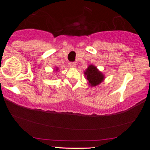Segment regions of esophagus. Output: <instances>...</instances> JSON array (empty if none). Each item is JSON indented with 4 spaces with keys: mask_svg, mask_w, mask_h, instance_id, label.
Wrapping results in <instances>:
<instances>
[{
    "mask_svg": "<svg viewBox=\"0 0 150 150\" xmlns=\"http://www.w3.org/2000/svg\"><path fill=\"white\" fill-rule=\"evenodd\" d=\"M70 67L71 68H75L76 67V64L75 63H70Z\"/></svg>",
    "mask_w": 150,
    "mask_h": 150,
    "instance_id": "1",
    "label": "esophagus"
}]
</instances>
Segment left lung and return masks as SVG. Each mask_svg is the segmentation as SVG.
Wrapping results in <instances>:
<instances>
[{
    "label": "left lung",
    "mask_w": 150,
    "mask_h": 150,
    "mask_svg": "<svg viewBox=\"0 0 150 150\" xmlns=\"http://www.w3.org/2000/svg\"><path fill=\"white\" fill-rule=\"evenodd\" d=\"M85 76L88 81V85L91 87H96L100 85L101 82L104 80L105 75L99 71L95 65L91 64L88 65V68L84 71Z\"/></svg>",
    "instance_id": "obj_1"
}]
</instances>
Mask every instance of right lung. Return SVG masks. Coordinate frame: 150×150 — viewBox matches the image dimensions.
<instances>
[{
	"mask_svg": "<svg viewBox=\"0 0 150 150\" xmlns=\"http://www.w3.org/2000/svg\"><path fill=\"white\" fill-rule=\"evenodd\" d=\"M54 70H55V71H58V67H56V68H55Z\"/></svg>",
	"mask_w": 150,
	"mask_h": 150,
	"instance_id": "right-lung-1",
	"label": "right lung"
}]
</instances>
